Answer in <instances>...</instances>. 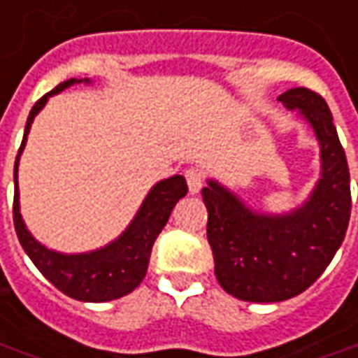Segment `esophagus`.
Segmentation results:
<instances>
[{
  "instance_id": "esophagus-1",
  "label": "esophagus",
  "mask_w": 358,
  "mask_h": 358,
  "mask_svg": "<svg viewBox=\"0 0 358 358\" xmlns=\"http://www.w3.org/2000/svg\"><path fill=\"white\" fill-rule=\"evenodd\" d=\"M184 176H186V182H188L189 192L192 194H198L201 186H203V174H201V170L188 169L184 172Z\"/></svg>"
}]
</instances>
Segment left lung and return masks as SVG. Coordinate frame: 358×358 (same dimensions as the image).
I'll use <instances>...</instances> for the list:
<instances>
[{
    "label": "left lung",
    "mask_w": 358,
    "mask_h": 358,
    "mask_svg": "<svg viewBox=\"0 0 358 358\" xmlns=\"http://www.w3.org/2000/svg\"><path fill=\"white\" fill-rule=\"evenodd\" d=\"M278 101L300 109L322 145V178L310 201L272 217L247 210L215 182L201 189L217 282L245 301H282L308 290L341 247L351 217L347 157L325 99L292 87Z\"/></svg>",
    "instance_id": "8db88e82"
}]
</instances>
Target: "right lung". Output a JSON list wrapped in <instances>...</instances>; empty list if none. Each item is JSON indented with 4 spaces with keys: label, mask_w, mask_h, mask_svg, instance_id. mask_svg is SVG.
Wrapping results in <instances>:
<instances>
[{
    "label": "right lung",
    "mask_w": 358,
    "mask_h": 358,
    "mask_svg": "<svg viewBox=\"0 0 358 358\" xmlns=\"http://www.w3.org/2000/svg\"><path fill=\"white\" fill-rule=\"evenodd\" d=\"M80 80H66L58 84L52 92H48L36 101L29 119H27L23 143L19 147V155L25 147L27 135L35 115L43 109L46 99L62 92L64 87L72 86ZM15 159V196H13V223H15L17 237L21 247L25 249L29 259L35 262L50 284H55L62 294L80 301H109L117 300L129 292H133L143 282L148 268V259L152 245L164 229L170 213L174 210L176 201L188 194V186L184 176H172L159 182L141 206L137 217L129 225V229L103 249L86 252V255H60L55 250L45 249L36 243L31 233L27 231L25 223L19 213V189H17V164Z\"/></svg>",
    "instance_id": "1"
}]
</instances>
